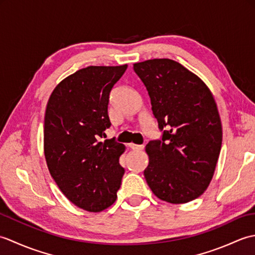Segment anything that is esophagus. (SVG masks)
Wrapping results in <instances>:
<instances>
[{
	"label": "esophagus",
	"mask_w": 255,
	"mask_h": 255,
	"mask_svg": "<svg viewBox=\"0 0 255 255\" xmlns=\"http://www.w3.org/2000/svg\"><path fill=\"white\" fill-rule=\"evenodd\" d=\"M129 147H130L132 150H142L144 147L142 144H134V143H129Z\"/></svg>",
	"instance_id": "esophagus-1"
}]
</instances>
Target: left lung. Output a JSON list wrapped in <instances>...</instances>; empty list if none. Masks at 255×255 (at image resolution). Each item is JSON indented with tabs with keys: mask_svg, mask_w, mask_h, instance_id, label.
Masks as SVG:
<instances>
[{
	"mask_svg": "<svg viewBox=\"0 0 255 255\" xmlns=\"http://www.w3.org/2000/svg\"><path fill=\"white\" fill-rule=\"evenodd\" d=\"M133 70L148 91L151 110L163 131L162 139L145 145V181L161 200L191 202L208 187L223 142L213 93L202 79L171 59L134 63Z\"/></svg>",
	"mask_w": 255,
	"mask_h": 255,
	"instance_id": "left-lung-1",
	"label": "left lung"
}]
</instances>
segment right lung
<instances>
[{"instance_id":"add662e5","label":"right lung","mask_w":255,"mask_h":255,"mask_svg":"<svg viewBox=\"0 0 255 255\" xmlns=\"http://www.w3.org/2000/svg\"><path fill=\"white\" fill-rule=\"evenodd\" d=\"M127 69L90 66L59 83L47 103L44 152L48 170L70 202L100 213L117 198L125 173L119 156L126 147L100 141L110 128V93Z\"/></svg>"}]
</instances>
